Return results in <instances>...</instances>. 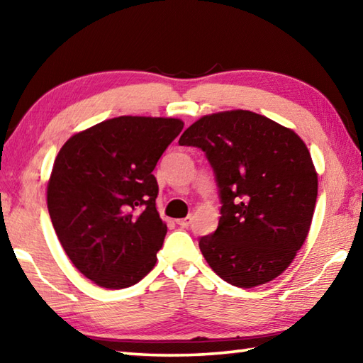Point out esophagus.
<instances>
[{
	"instance_id": "34e87169",
	"label": "esophagus",
	"mask_w": 363,
	"mask_h": 363,
	"mask_svg": "<svg viewBox=\"0 0 363 363\" xmlns=\"http://www.w3.org/2000/svg\"><path fill=\"white\" fill-rule=\"evenodd\" d=\"M176 223L179 224L181 227H189L190 224H192V216H186V218H182V219H177Z\"/></svg>"
}]
</instances>
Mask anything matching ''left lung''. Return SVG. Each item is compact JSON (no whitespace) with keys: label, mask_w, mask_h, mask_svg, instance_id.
<instances>
[{"label":"left lung","mask_w":363,"mask_h":363,"mask_svg":"<svg viewBox=\"0 0 363 363\" xmlns=\"http://www.w3.org/2000/svg\"><path fill=\"white\" fill-rule=\"evenodd\" d=\"M179 145L203 150L218 184V229L199 242L210 267L240 288L279 277L314 216L317 173L306 144L267 116L230 110L201 116Z\"/></svg>","instance_id":"1"}]
</instances>
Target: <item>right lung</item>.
<instances>
[{
	"label": "right lung",
	"mask_w": 363,
	"mask_h": 363,
	"mask_svg": "<svg viewBox=\"0 0 363 363\" xmlns=\"http://www.w3.org/2000/svg\"><path fill=\"white\" fill-rule=\"evenodd\" d=\"M177 118L118 116L72 136L48 182V210L67 256L86 279L120 290L157 262L167 224L152 171L179 136Z\"/></svg>",
	"instance_id": "1"
}]
</instances>
